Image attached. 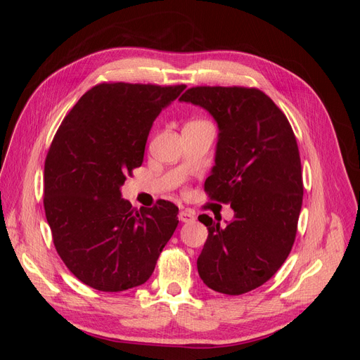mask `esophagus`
<instances>
[{
  "label": "esophagus",
  "instance_id": "34e87169",
  "mask_svg": "<svg viewBox=\"0 0 360 360\" xmlns=\"http://www.w3.org/2000/svg\"><path fill=\"white\" fill-rule=\"evenodd\" d=\"M179 217H180L181 222H186V224L195 221V214H193L192 212H189V210H181L180 214H179Z\"/></svg>",
  "mask_w": 360,
  "mask_h": 360
}]
</instances>
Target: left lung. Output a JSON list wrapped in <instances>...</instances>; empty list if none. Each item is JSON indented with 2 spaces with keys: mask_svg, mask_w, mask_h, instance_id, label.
Segmentation results:
<instances>
[{
  "mask_svg": "<svg viewBox=\"0 0 360 360\" xmlns=\"http://www.w3.org/2000/svg\"><path fill=\"white\" fill-rule=\"evenodd\" d=\"M180 101L216 120L214 167L204 191L234 210L226 225L198 216L209 230L198 274L209 288L238 296L274 276L296 238L303 200L297 141L285 114L258 89L192 86Z\"/></svg>",
  "mask_w": 360,
  "mask_h": 360,
  "instance_id": "1",
  "label": "left lung"
}]
</instances>
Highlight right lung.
<instances>
[{
	"label": "right lung",
	"mask_w": 360,
	"mask_h": 360,
	"mask_svg": "<svg viewBox=\"0 0 360 360\" xmlns=\"http://www.w3.org/2000/svg\"><path fill=\"white\" fill-rule=\"evenodd\" d=\"M184 89L99 84L53 136L43 205L60 258L85 285L115 292L144 284L176 231L177 205L159 200L138 210L120 188L143 163L156 117Z\"/></svg>",
	"instance_id": "right-lung-1"
}]
</instances>
